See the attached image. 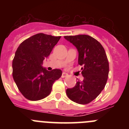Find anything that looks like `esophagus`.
Returning <instances> with one entry per match:
<instances>
[{
    "label": "esophagus",
    "mask_w": 129,
    "mask_h": 129,
    "mask_svg": "<svg viewBox=\"0 0 129 129\" xmlns=\"http://www.w3.org/2000/svg\"><path fill=\"white\" fill-rule=\"evenodd\" d=\"M67 76H68V74H67L66 72H62V76H61V77H62V78L67 77Z\"/></svg>",
    "instance_id": "esophagus-1"
}]
</instances>
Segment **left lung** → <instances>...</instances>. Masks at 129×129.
Here are the masks:
<instances>
[{"instance_id": "obj_1", "label": "left lung", "mask_w": 129, "mask_h": 129, "mask_svg": "<svg viewBox=\"0 0 129 129\" xmlns=\"http://www.w3.org/2000/svg\"><path fill=\"white\" fill-rule=\"evenodd\" d=\"M76 46L79 53L78 64L83 66V81H78L74 87L67 88L68 98L79 104L85 105L95 100L104 89L109 72V61L101 44L87 35L64 36Z\"/></svg>"}]
</instances>
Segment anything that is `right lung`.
Instances as JSON below:
<instances>
[{"instance_id": "add662e5", "label": "right lung", "mask_w": 129, "mask_h": 129, "mask_svg": "<svg viewBox=\"0 0 129 129\" xmlns=\"http://www.w3.org/2000/svg\"><path fill=\"white\" fill-rule=\"evenodd\" d=\"M61 37L38 34L19 45L12 63L13 77L21 94L28 100L38 101L47 97L53 83L61 77L62 71H48L43 62L50 54Z\"/></svg>"}]
</instances>
